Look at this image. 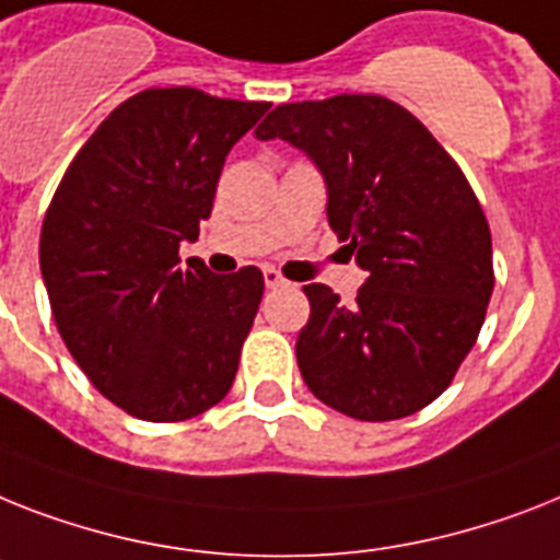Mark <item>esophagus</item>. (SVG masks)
<instances>
[{"label":"esophagus","instance_id":"34e87169","mask_svg":"<svg viewBox=\"0 0 560 560\" xmlns=\"http://www.w3.org/2000/svg\"><path fill=\"white\" fill-rule=\"evenodd\" d=\"M262 277H266V285H269V289H285V285H289V280H285L277 269H266Z\"/></svg>","mask_w":560,"mask_h":560}]
</instances>
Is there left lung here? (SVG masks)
Wrapping results in <instances>:
<instances>
[{
    "instance_id": "8db88e82",
    "label": "left lung",
    "mask_w": 560,
    "mask_h": 560,
    "mask_svg": "<svg viewBox=\"0 0 560 560\" xmlns=\"http://www.w3.org/2000/svg\"><path fill=\"white\" fill-rule=\"evenodd\" d=\"M254 133L312 156L331 231L369 271L349 306L329 285H303V381L349 418L420 412L475 346L495 289L492 234L469 179L427 125L377 94L277 105Z\"/></svg>"
}]
</instances>
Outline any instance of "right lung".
Listing matches in <instances>:
<instances>
[{"mask_svg": "<svg viewBox=\"0 0 560 560\" xmlns=\"http://www.w3.org/2000/svg\"><path fill=\"white\" fill-rule=\"evenodd\" d=\"M269 103L148 88L110 110L65 171L39 234L50 312L88 381L122 412L177 423L229 395L262 271L179 266L211 217L231 145Z\"/></svg>", "mask_w": 560, "mask_h": 560, "instance_id": "right-lung-1", "label": "right lung"}]
</instances>
